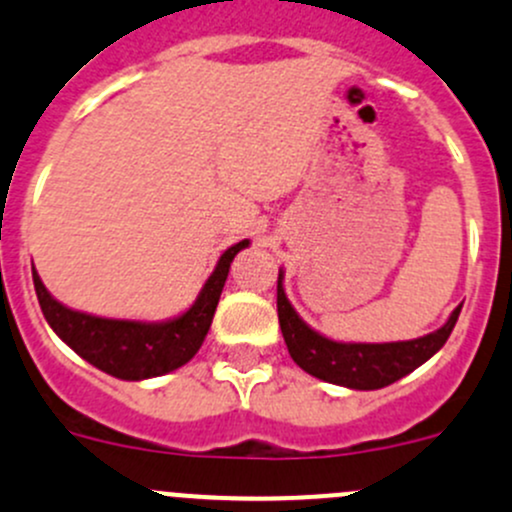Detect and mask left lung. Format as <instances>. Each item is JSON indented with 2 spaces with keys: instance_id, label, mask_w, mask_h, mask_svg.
<instances>
[{
  "instance_id": "obj_1",
  "label": "left lung",
  "mask_w": 512,
  "mask_h": 512,
  "mask_svg": "<svg viewBox=\"0 0 512 512\" xmlns=\"http://www.w3.org/2000/svg\"><path fill=\"white\" fill-rule=\"evenodd\" d=\"M282 270L277 277V314L289 355L301 370L324 383L351 387V390H380L410 375L427 363L454 331L461 306L451 311L449 321L414 341L395 343H338L306 326L284 294Z\"/></svg>"
}]
</instances>
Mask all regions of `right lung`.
Instances as JSON below:
<instances>
[{
  "mask_svg": "<svg viewBox=\"0 0 512 512\" xmlns=\"http://www.w3.org/2000/svg\"><path fill=\"white\" fill-rule=\"evenodd\" d=\"M250 245L242 240L220 255L218 265L193 306L181 316L161 324L125 319H102L63 306L43 287L39 272L34 270V289L48 326L66 341L80 358L120 380H147L186 365L201 348L211 328L215 306L228 279L230 262L240 250Z\"/></svg>",
  "mask_w": 512,
  "mask_h": 512,
  "instance_id": "obj_1",
  "label": "right lung"
}]
</instances>
